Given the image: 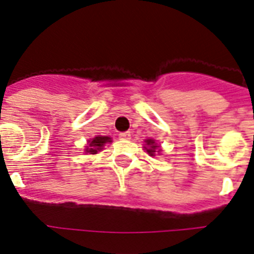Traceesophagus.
<instances>
[{
    "label": "esophagus",
    "mask_w": 254,
    "mask_h": 254,
    "mask_svg": "<svg viewBox=\"0 0 254 254\" xmlns=\"http://www.w3.org/2000/svg\"><path fill=\"white\" fill-rule=\"evenodd\" d=\"M119 138L124 139V140H127V139H130V132L129 131L120 132V134H119Z\"/></svg>",
    "instance_id": "obj_1"
}]
</instances>
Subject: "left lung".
Segmentation results:
<instances>
[{"label": "left lung", "instance_id": "8db88e82", "mask_svg": "<svg viewBox=\"0 0 254 254\" xmlns=\"http://www.w3.org/2000/svg\"><path fill=\"white\" fill-rule=\"evenodd\" d=\"M145 143H147V145H148V148H145V149H147V152H148V154L154 155L155 149L158 148V145L155 144V141L153 140V139H148V140H145ZM157 152H159V150H157Z\"/></svg>", "mask_w": 254, "mask_h": 254}]
</instances>
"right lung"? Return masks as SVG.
I'll return each instance as SVG.
<instances>
[{"instance_id":"add662e5","label":"right lung","mask_w":254,"mask_h":254,"mask_svg":"<svg viewBox=\"0 0 254 254\" xmlns=\"http://www.w3.org/2000/svg\"><path fill=\"white\" fill-rule=\"evenodd\" d=\"M110 141H111V138H109V136H96V138H93L92 140L88 141L90 144H88L87 149H86V153L96 154V153L100 152V150L102 149L104 144L110 143Z\"/></svg>"}]
</instances>
